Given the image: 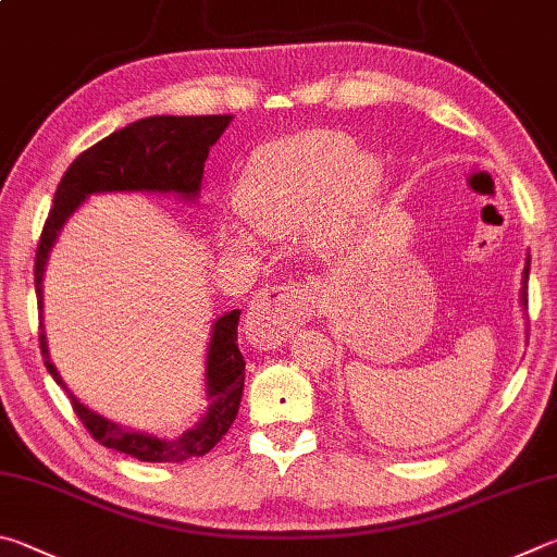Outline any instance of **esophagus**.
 <instances>
[{
    "label": "esophagus",
    "instance_id": "34e87169",
    "mask_svg": "<svg viewBox=\"0 0 557 557\" xmlns=\"http://www.w3.org/2000/svg\"><path fill=\"white\" fill-rule=\"evenodd\" d=\"M315 286L310 284H288L269 286L251 300L244 320L249 343L253 347L269 349L284 343L298 325L315 313Z\"/></svg>",
    "mask_w": 557,
    "mask_h": 557
}]
</instances>
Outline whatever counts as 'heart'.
<instances>
[{
    "instance_id": "obj_1",
    "label": "heart",
    "mask_w": 557,
    "mask_h": 557,
    "mask_svg": "<svg viewBox=\"0 0 557 557\" xmlns=\"http://www.w3.org/2000/svg\"><path fill=\"white\" fill-rule=\"evenodd\" d=\"M376 181V161L355 151L347 134L313 129L259 146L244 165L234 200L261 232H296L308 224L313 242L337 244L352 230ZM218 237L230 251L257 249V237L242 224H220Z\"/></svg>"
}]
</instances>
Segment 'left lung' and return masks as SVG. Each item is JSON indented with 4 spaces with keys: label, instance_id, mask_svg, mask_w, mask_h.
<instances>
[{
    "label": "left lung",
    "instance_id": "left-lung-1",
    "mask_svg": "<svg viewBox=\"0 0 557 557\" xmlns=\"http://www.w3.org/2000/svg\"><path fill=\"white\" fill-rule=\"evenodd\" d=\"M529 271H531V257H525V267H523V281H521V306H529V294H525V284H529Z\"/></svg>",
    "mask_w": 557,
    "mask_h": 557
}]
</instances>
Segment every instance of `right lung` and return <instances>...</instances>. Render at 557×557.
I'll use <instances>...</instances> for the list:
<instances>
[{
	"label": "right lung",
	"instance_id": "add662e5",
	"mask_svg": "<svg viewBox=\"0 0 557 557\" xmlns=\"http://www.w3.org/2000/svg\"><path fill=\"white\" fill-rule=\"evenodd\" d=\"M230 122L232 114L146 116V120L126 124L124 129L104 136L102 141L83 151L58 183L53 208L48 212L36 249L34 284L38 310H41L38 343H41L48 374L63 392H67V386L48 355L44 330V271L63 224L95 193H171L188 202L195 200L200 195L208 153ZM237 325L239 310H230L212 323L208 359H205V396L210 404L200 421L181 435L134 431L129 425L95 413L92 408H87L67 392L75 416L81 418L97 443L141 462H185L190 457L210 453L230 431L242 401L244 357L237 345Z\"/></svg>",
	"mask_w": 557,
	"mask_h": 557
}]
</instances>
